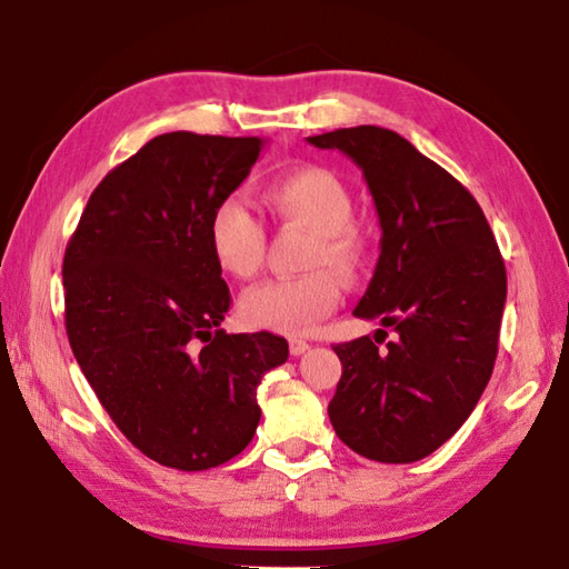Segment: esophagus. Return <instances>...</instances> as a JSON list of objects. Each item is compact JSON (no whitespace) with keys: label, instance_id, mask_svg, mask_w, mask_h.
<instances>
[{"label":"esophagus","instance_id":"obj_1","mask_svg":"<svg viewBox=\"0 0 569 569\" xmlns=\"http://www.w3.org/2000/svg\"><path fill=\"white\" fill-rule=\"evenodd\" d=\"M308 349H311V343H308V341H301V339H291V341H288V351H291L293 356H301V353H306Z\"/></svg>","mask_w":569,"mask_h":569}]
</instances>
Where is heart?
I'll list each match as a JSON object with an SVG mask.
<instances>
[{"instance_id": "obj_1", "label": "heart", "mask_w": 569, "mask_h": 569, "mask_svg": "<svg viewBox=\"0 0 569 569\" xmlns=\"http://www.w3.org/2000/svg\"><path fill=\"white\" fill-rule=\"evenodd\" d=\"M263 200L283 226L311 233L306 268L296 278H271L240 296V319L250 329L303 336L341 301V281L353 278L366 261V238L353 220V196L339 172L301 166L273 178ZM208 246L216 263L233 278H250L263 261L266 230L240 196L218 200L208 220Z\"/></svg>"}]
</instances>
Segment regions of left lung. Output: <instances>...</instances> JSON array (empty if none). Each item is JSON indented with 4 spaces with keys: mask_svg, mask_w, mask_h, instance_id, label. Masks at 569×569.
Wrapping results in <instances>:
<instances>
[{
    "mask_svg": "<svg viewBox=\"0 0 569 569\" xmlns=\"http://www.w3.org/2000/svg\"><path fill=\"white\" fill-rule=\"evenodd\" d=\"M308 142L361 168L381 226L377 271L353 316L397 339L336 343L329 403L346 447L383 465L429 457L475 411L492 377L507 271L471 192L399 132L359 124ZM381 331V329H379Z\"/></svg>",
    "mask_w": 569,
    "mask_h": 569,
    "instance_id": "1",
    "label": "left lung"
}]
</instances>
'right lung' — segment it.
I'll list each match as a JSON object with an SVG mask.
<instances>
[{"label": "right lung", "instance_id": "add662e5", "mask_svg": "<svg viewBox=\"0 0 569 569\" xmlns=\"http://www.w3.org/2000/svg\"><path fill=\"white\" fill-rule=\"evenodd\" d=\"M261 138L166 132L104 180L64 250V326L84 379L142 455L203 471L256 435V389L286 363L268 331L226 333L230 291L208 246L218 200Z\"/></svg>", "mask_w": 569, "mask_h": 569}]
</instances>
